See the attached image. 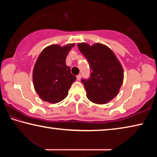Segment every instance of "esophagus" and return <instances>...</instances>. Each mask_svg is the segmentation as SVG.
<instances>
[{"label":"esophagus","instance_id":"esophagus-1","mask_svg":"<svg viewBox=\"0 0 157 157\" xmlns=\"http://www.w3.org/2000/svg\"><path fill=\"white\" fill-rule=\"evenodd\" d=\"M80 79H81V75L80 74H79V75H77V79H78V80H80Z\"/></svg>","mask_w":157,"mask_h":157}]
</instances>
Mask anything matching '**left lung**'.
<instances>
[{"label": "left lung", "mask_w": 157, "mask_h": 157, "mask_svg": "<svg viewBox=\"0 0 157 157\" xmlns=\"http://www.w3.org/2000/svg\"><path fill=\"white\" fill-rule=\"evenodd\" d=\"M78 48L91 70L88 79H82L86 97L95 104H106L115 98L123 82L124 71L114 52L106 45L79 43Z\"/></svg>", "instance_id": "left-lung-1"}]
</instances>
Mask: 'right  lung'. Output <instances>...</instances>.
<instances>
[{
	"instance_id": "obj_1",
	"label": "right lung",
	"mask_w": 157,
	"mask_h": 157,
	"mask_svg": "<svg viewBox=\"0 0 157 157\" xmlns=\"http://www.w3.org/2000/svg\"><path fill=\"white\" fill-rule=\"evenodd\" d=\"M75 44L45 48L36 61L33 72L34 89L41 99L55 104L66 98L76 77L66 64V59Z\"/></svg>"
}]
</instances>
